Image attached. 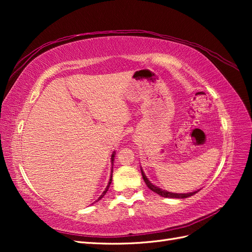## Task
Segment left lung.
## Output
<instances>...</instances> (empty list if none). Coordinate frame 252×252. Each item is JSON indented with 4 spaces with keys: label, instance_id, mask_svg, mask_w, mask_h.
I'll list each match as a JSON object with an SVG mask.
<instances>
[{
    "label": "left lung",
    "instance_id": "1",
    "mask_svg": "<svg viewBox=\"0 0 252 252\" xmlns=\"http://www.w3.org/2000/svg\"><path fill=\"white\" fill-rule=\"evenodd\" d=\"M141 171H142V175H143V180H144V182H145L146 183V185H147V187L149 189H152L153 191H155V192H157L158 195H160V196H162V197H165V198H187V197H190V196H192V195H195L196 192L198 191H192V192H189V194H175V192H170V191H167V190H163V189H159V187H157V186H155V185H153L151 182L148 181V179L146 178V175L144 174V172H143V170L141 169Z\"/></svg>",
    "mask_w": 252,
    "mask_h": 252
}]
</instances>
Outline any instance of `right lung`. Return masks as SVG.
<instances>
[{
	"label": "right lung",
	"instance_id": "add662e5",
	"mask_svg": "<svg viewBox=\"0 0 252 252\" xmlns=\"http://www.w3.org/2000/svg\"><path fill=\"white\" fill-rule=\"evenodd\" d=\"M114 157H115V154H112V156H111V162H114ZM111 181H112V171H111V175H110V180H109V183H108V185H107V187H106V189L104 190V192L103 194H101L100 196H99V198L96 201H98V200H100L101 198H103L105 195H106V192H107V190H108V189H109V186H110V183H111Z\"/></svg>",
	"mask_w": 252,
	"mask_h": 252
}]
</instances>
